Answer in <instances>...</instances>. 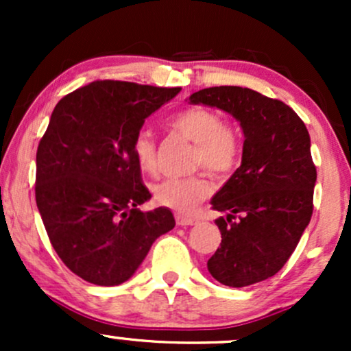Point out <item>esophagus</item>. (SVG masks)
I'll return each mask as SVG.
<instances>
[{"label":"esophagus","mask_w":351,"mask_h":351,"mask_svg":"<svg viewBox=\"0 0 351 351\" xmlns=\"http://www.w3.org/2000/svg\"><path fill=\"white\" fill-rule=\"evenodd\" d=\"M175 219H176V224H178V226H193V224H196L195 217H188L183 215H176Z\"/></svg>","instance_id":"34e87169"}]
</instances>
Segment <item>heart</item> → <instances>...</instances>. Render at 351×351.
I'll return each mask as SVG.
<instances>
[{
  "label": "heart",
  "instance_id": "1",
  "mask_svg": "<svg viewBox=\"0 0 351 351\" xmlns=\"http://www.w3.org/2000/svg\"><path fill=\"white\" fill-rule=\"evenodd\" d=\"M170 127L184 138L195 142L193 165L204 167L216 175L234 170L241 156V142L231 125L208 107H188L170 119ZM132 153L143 173L156 170V145L152 132H136ZM213 193V183L204 173L188 178H168L155 186L156 203L180 215H191Z\"/></svg>",
  "mask_w": 351,
  "mask_h": 351
}]
</instances>
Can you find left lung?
I'll return each mask as SVG.
<instances>
[{
  "label": "left lung",
  "mask_w": 351,
  "mask_h": 351,
  "mask_svg": "<svg viewBox=\"0 0 351 351\" xmlns=\"http://www.w3.org/2000/svg\"><path fill=\"white\" fill-rule=\"evenodd\" d=\"M231 114L244 134L243 160L213 196L221 245L208 271L228 287H245L276 276L295 251L313 211L315 165L300 117L252 88L221 86L189 95ZM238 219H235V216Z\"/></svg>",
  "instance_id": "obj_1"
}]
</instances>
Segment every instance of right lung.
Listing matches in <instances>:
<instances>
[{
	"label": "right lung",
	"instance_id": "obj_1",
	"mask_svg": "<svg viewBox=\"0 0 351 351\" xmlns=\"http://www.w3.org/2000/svg\"><path fill=\"white\" fill-rule=\"evenodd\" d=\"M180 90L97 80L52 110L36 153V204L52 247L80 279L122 284L156 237L175 228L168 208L138 209L152 195L132 142L145 119Z\"/></svg>",
	"mask_w": 351,
	"mask_h": 351
}]
</instances>
